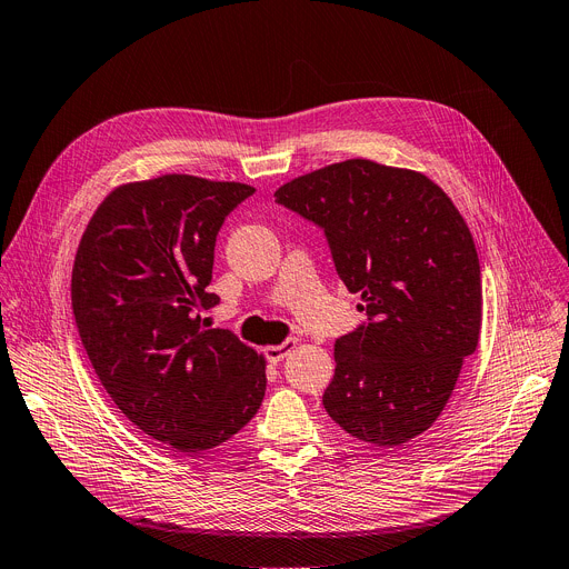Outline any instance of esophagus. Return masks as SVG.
Segmentation results:
<instances>
[{
    "label": "esophagus",
    "instance_id": "1",
    "mask_svg": "<svg viewBox=\"0 0 569 569\" xmlns=\"http://www.w3.org/2000/svg\"><path fill=\"white\" fill-rule=\"evenodd\" d=\"M296 342H299V340L289 338V340H284L282 345H270V347H266L263 355H266V359H268L270 363H280V361L289 355V351L296 347Z\"/></svg>",
    "mask_w": 569,
    "mask_h": 569
}]
</instances>
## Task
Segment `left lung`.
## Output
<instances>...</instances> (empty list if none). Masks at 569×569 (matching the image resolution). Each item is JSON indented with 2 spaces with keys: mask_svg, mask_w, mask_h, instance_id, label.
<instances>
[{
  "mask_svg": "<svg viewBox=\"0 0 569 569\" xmlns=\"http://www.w3.org/2000/svg\"><path fill=\"white\" fill-rule=\"evenodd\" d=\"M276 201L323 231L368 317L336 340L323 408L377 447L421 436L479 342L481 270L461 212L426 176L368 159L296 178Z\"/></svg>",
  "mask_w": 569,
  "mask_h": 569,
  "instance_id": "8db88e82",
  "label": "left lung"
}]
</instances>
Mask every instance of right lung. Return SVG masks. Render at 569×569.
<instances>
[{"label":"right lung","mask_w":569,"mask_h":569,"mask_svg":"<svg viewBox=\"0 0 569 569\" xmlns=\"http://www.w3.org/2000/svg\"><path fill=\"white\" fill-rule=\"evenodd\" d=\"M250 184L161 176L118 187L92 214L71 273L76 327L106 393L182 453L229 440L259 410L263 359L201 310L214 240Z\"/></svg>","instance_id":"obj_1"}]
</instances>
